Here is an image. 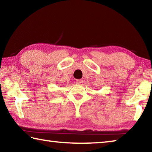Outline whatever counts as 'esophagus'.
Here are the masks:
<instances>
[{
	"label": "esophagus",
	"instance_id": "obj_1",
	"mask_svg": "<svg viewBox=\"0 0 152 152\" xmlns=\"http://www.w3.org/2000/svg\"><path fill=\"white\" fill-rule=\"evenodd\" d=\"M76 84H81L82 83H83V80H81V79L76 80Z\"/></svg>",
	"mask_w": 152,
	"mask_h": 152
}]
</instances>
